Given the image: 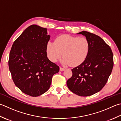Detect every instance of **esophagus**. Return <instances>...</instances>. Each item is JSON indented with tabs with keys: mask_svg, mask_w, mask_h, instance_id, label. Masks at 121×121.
I'll list each match as a JSON object with an SVG mask.
<instances>
[{
	"mask_svg": "<svg viewBox=\"0 0 121 121\" xmlns=\"http://www.w3.org/2000/svg\"><path fill=\"white\" fill-rule=\"evenodd\" d=\"M65 70V68H63L62 67H60V71H64Z\"/></svg>",
	"mask_w": 121,
	"mask_h": 121,
	"instance_id": "esophagus-1",
	"label": "esophagus"
}]
</instances>
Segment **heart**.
Listing matches in <instances>:
<instances>
[{
    "label": "heart",
    "instance_id": "b5f03b06",
    "mask_svg": "<svg viewBox=\"0 0 121 121\" xmlns=\"http://www.w3.org/2000/svg\"><path fill=\"white\" fill-rule=\"evenodd\" d=\"M90 50L89 42L86 38L62 35L56 38L54 42H49L47 52L49 59L56 62L64 56L63 65L77 66L86 60Z\"/></svg>",
    "mask_w": 121,
    "mask_h": 121
}]
</instances>
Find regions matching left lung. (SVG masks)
Returning <instances> with one entry per match:
<instances>
[{
	"instance_id": "left-lung-1",
	"label": "left lung",
	"mask_w": 121,
	"mask_h": 121,
	"mask_svg": "<svg viewBox=\"0 0 121 121\" xmlns=\"http://www.w3.org/2000/svg\"><path fill=\"white\" fill-rule=\"evenodd\" d=\"M90 44L86 58L72 69V76L67 81L68 88L81 96L93 95L104 86L113 67V54L111 48L98 35L83 31Z\"/></svg>"
}]
</instances>
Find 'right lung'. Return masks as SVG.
Segmentation results:
<instances>
[{"mask_svg":"<svg viewBox=\"0 0 121 121\" xmlns=\"http://www.w3.org/2000/svg\"><path fill=\"white\" fill-rule=\"evenodd\" d=\"M50 36L47 28L32 25L13 42L8 65L14 83L23 93L38 96L48 90L59 67L47 57Z\"/></svg>","mask_w":121,"mask_h":121,"instance_id":"add662e5","label":"right lung"}]
</instances>
